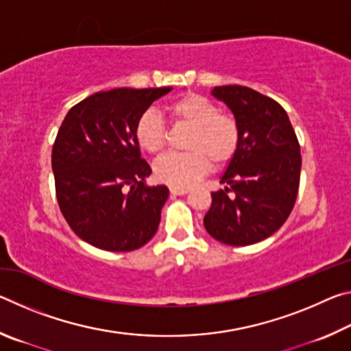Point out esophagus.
<instances>
[{"label":"esophagus","instance_id":"1","mask_svg":"<svg viewBox=\"0 0 351 351\" xmlns=\"http://www.w3.org/2000/svg\"><path fill=\"white\" fill-rule=\"evenodd\" d=\"M170 193L171 195H186L189 193L187 187H170Z\"/></svg>","mask_w":351,"mask_h":351}]
</instances>
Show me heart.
I'll return each instance as SVG.
<instances>
[{
	"label": "heart",
	"mask_w": 351,
	"mask_h": 351,
	"mask_svg": "<svg viewBox=\"0 0 351 351\" xmlns=\"http://www.w3.org/2000/svg\"><path fill=\"white\" fill-rule=\"evenodd\" d=\"M167 111L175 123H186L192 132L184 141L187 152L167 153L154 164V175L173 187H189L209 173L212 162L228 165L239 153L241 142L240 123L232 114L203 94L187 93L173 100ZM134 136L141 148L159 154L167 144V127L156 110L148 108L139 116Z\"/></svg>",
	"instance_id": "b5f03b06"
}]
</instances>
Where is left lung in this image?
Returning <instances> with one entry per match:
<instances>
[{
  "instance_id": "1",
  "label": "left lung",
  "mask_w": 351,
  "mask_h": 351,
  "mask_svg": "<svg viewBox=\"0 0 351 351\" xmlns=\"http://www.w3.org/2000/svg\"><path fill=\"white\" fill-rule=\"evenodd\" d=\"M213 96L232 110L240 123L239 153L212 192L204 228L230 246L268 239L287 221L300 184V145L283 106L241 85L215 86Z\"/></svg>"
}]
</instances>
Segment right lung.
Returning a JSON list of instances; mask_svg holds the SVG:
<instances>
[{"label": "right lung", "mask_w": 351, "mask_h": 351, "mask_svg": "<svg viewBox=\"0 0 351 351\" xmlns=\"http://www.w3.org/2000/svg\"><path fill=\"white\" fill-rule=\"evenodd\" d=\"M171 90L117 88L83 99L68 111L52 145L56 197L83 241L111 252L144 246L156 234L165 186H145L150 165L134 136L139 116Z\"/></svg>", "instance_id": "obj_1"}]
</instances>
